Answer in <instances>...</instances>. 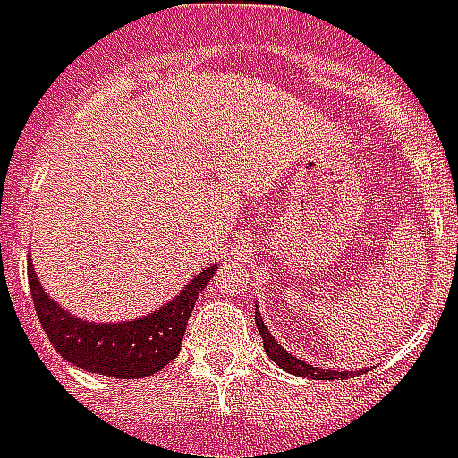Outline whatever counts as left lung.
<instances>
[{"label":"left lung","instance_id":"obj_1","mask_svg":"<svg viewBox=\"0 0 458 458\" xmlns=\"http://www.w3.org/2000/svg\"><path fill=\"white\" fill-rule=\"evenodd\" d=\"M254 320H256V327H259V333H261V338H264L266 355L274 360L278 368L286 369V372H291V375H298V377H310V379H345V377H355V375H362V372H369L368 368L358 369V372H335V369H323V368H313V365H306V362H301V360L293 358L288 350H284L281 345H278V340L271 335V330H266L261 313H256Z\"/></svg>","mask_w":458,"mask_h":458}]
</instances>
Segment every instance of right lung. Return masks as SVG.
<instances>
[{"label": "right lung", "instance_id": "right-lung-1", "mask_svg": "<svg viewBox=\"0 0 458 458\" xmlns=\"http://www.w3.org/2000/svg\"><path fill=\"white\" fill-rule=\"evenodd\" d=\"M216 266L197 274L160 310L120 323H89L58 308L47 288L38 284L34 266L29 264V288L41 327L51 345L71 365L115 379H138L160 372L177 358L182 348L187 320L192 316L197 296L202 293Z\"/></svg>", "mask_w": 458, "mask_h": 458}]
</instances>
